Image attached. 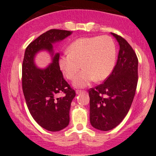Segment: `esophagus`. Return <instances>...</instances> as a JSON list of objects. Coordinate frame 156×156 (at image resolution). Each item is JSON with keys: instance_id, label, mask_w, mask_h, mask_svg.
I'll return each instance as SVG.
<instances>
[{"instance_id": "1", "label": "esophagus", "mask_w": 156, "mask_h": 156, "mask_svg": "<svg viewBox=\"0 0 156 156\" xmlns=\"http://www.w3.org/2000/svg\"><path fill=\"white\" fill-rule=\"evenodd\" d=\"M81 93H85V90H76V94H80Z\"/></svg>"}]
</instances>
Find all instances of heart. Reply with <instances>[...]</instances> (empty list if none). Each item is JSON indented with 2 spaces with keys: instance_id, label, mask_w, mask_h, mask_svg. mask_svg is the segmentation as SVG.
<instances>
[{
  "instance_id": "1",
  "label": "heart",
  "mask_w": 156,
  "mask_h": 156,
  "mask_svg": "<svg viewBox=\"0 0 156 156\" xmlns=\"http://www.w3.org/2000/svg\"><path fill=\"white\" fill-rule=\"evenodd\" d=\"M69 53L58 59L63 75L72 80L82 66L83 69L74 81V85L83 87L95 80L102 81L112 72L116 57L114 41L110 36L79 38L68 47Z\"/></svg>"
}]
</instances>
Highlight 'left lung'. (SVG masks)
Wrapping results in <instances>:
<instances>
[{
  "mask_svg": "<svg viewBox=\"0 0 156 156\" xmlns=\"http://www.w3.org/2000/svg\"><path fill=\"white\" fill-rule=\"evenodd\" d=\"M119 44L116 66L103 84L90 88V120L92 126L109 131L122 122L133 101L138 81V58L132 46L111 33Z\"/></svg>",
  "mask_w": 156,
  "mask_h": 156,
  "instance_id": "left-lung-1",
  "label": "left lung"
}]
</instances>
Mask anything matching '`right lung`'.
Wrapping results in <instances>:
<instances>
[{
	"label": "right lung",
	"mask_w": 156,
	"mask_h": 156,
	"mask_svg": "<svg viewBox=\"0 0 156 156\" xmlns=\"http://www.w3.org/2000/svg\"><path fill=\"white\" fill-rule=\"evenodd\" d=\"M72 32L53 29L42 34L29 44L22 63V90L30 114L40 126L58 132L69 123L71 103L76 95L74 90L63 79L58 65L59 53L53 55V44L68 37ZM47 49L54 55L53 62L40 69L34 63L38 51ZM62 93L63 97H58Z\"/></svg>",
	"instance_id": "obj_1"
}]
</instances>
